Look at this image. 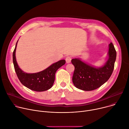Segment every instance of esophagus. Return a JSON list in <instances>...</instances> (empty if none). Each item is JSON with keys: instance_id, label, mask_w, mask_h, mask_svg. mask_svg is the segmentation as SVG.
I'll list each match as a JSON object with an SVG mask.
<instances>
[{"instance_id": "1", "label": "esophagus", "mask_w": 129, "mask_h": 129, "mask_svg": "<svg viewBox=\"0 0 129 129\" xmlns=\"http://www.w3.org/2000/svg\"><path fill=\"white\" fill-rule=\"evenodd\" d=\"M71 59H72V57L70 56H66L65 60H66V62L67 63H70L71 62Z\"/></svg>"}]
</instances>
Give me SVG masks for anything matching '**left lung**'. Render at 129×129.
Wrapping results in <instances>:
<instances>
[{
	"label": "left lung",
	"mask_w": 129,
	"mask_h": 129,
	"mask_svg": "<svg viewBox=\"0 0 129 129\" xmlns=\"http://www.w3.org/2000/svg\"><path fill=\"white\" fill-rule=\"evenodd\" d=\"M109 58L104 66L95 68L78 58L72 59L75 66L73 82L75 86L84 91L95 90L105 83L112 74L116 59V51L112 43L109 45Z\"/></svg>",
	"instance_id": "8db88e82"
}]
</instances>
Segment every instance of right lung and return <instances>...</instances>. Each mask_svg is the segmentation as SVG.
I'll return each instance as SVG.
<instances>
[{
    "instance_id": "right-lung-1",
    "label": "right lung",
    "mask_w": 129,
    "mask_h": 129,
    "mask_svg": "<svg viewBox=\"0 0 129 129\" xmlns=\"http://www.w3.org/2000/svg\"><path fill=\"white\" fill-rule=\"evenodd\" d=\"M18 41L13 52V62L15 73L19 80L24 86L33 91L41 92L49 90L53 84L56 71L65 64V60H60L46 70L38 73L33 74L24 73L19 67L15 58V50Z\"/></svg>"
}]
</instances>
